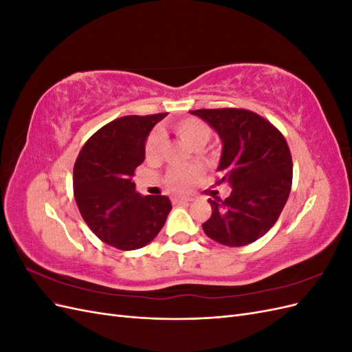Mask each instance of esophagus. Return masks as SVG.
Wrapping results in <instances>:
<instances>
[{
	"instance_id": "34e87169",
	"label": "esophagus",
	"mask_w": 352,
	"mask_h": 352,
	"mask_svg": "<svg viewBox=\"0 0 352 352\" xmlns=\"http://www.w3.org/2000/svg\"><path fill=\"white\" fill-rule=\"evenodd\" d=\"M173 204H186V202L192 201L190 198H184V197H177V198H173Z\"/></svg>"
}]
</instances>
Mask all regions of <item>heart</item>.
Masks as SVG:
<instances>
[{
  "label": "heart",
  "mask_w": 352,
  "mask_h": 352,
  "mask_svg": "<svg viewBox=\"0 0 352 352\" xmlns=\"http://www.w3.org/2000/svg\"><path fill=\"white\" fill-rule=\"evenodd\" d=\"M175 133L186 142L194 150H201L211 138V129L210 126L195 117H188V119L179 120L173 124ZM163 136L160 132L151 133L146 141V155L150 158L157 157L160 146H162ZM198 172L195 168H182L175 167L168 170V173L164 177V184L168 189L175 190V192H186V190L192 186L194 180L197 177Z\"/></svg>",
  "instance_id": "1"
}]
</instances>
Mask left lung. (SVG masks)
<instances>
[{"mask_svg": "<svg viewBox=\"0 0 352 352\" xmlns=\"http://www.w3.org/2000/svg\"><path fill=\"white\" fill-rule=\"evenodd\" d=\"M221 141L217 185L226 199L208 198L206 235L226 247H243L264 236L279 219L292 185V158L283 135L261 116L239 109L194 110Z\"/></svg>", "mask_w": 352, "mask_h": 352, "instance_id": "obj_1", "label": "left lung"}]
</instances>
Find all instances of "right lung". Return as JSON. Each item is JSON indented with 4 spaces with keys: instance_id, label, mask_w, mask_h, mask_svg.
I'll return each mask as SVG.
<instances>
[{
    "instance_id": "1",
    "label": "right lung",
    "mask_w": 352,
    "mask_h": 352,
    "mask_svg": "<svg viewBox=\"0 0 352 352\" xmlns=\"http://www.w3.org/2000/svg\"><path fill=\"white\" fill-rule=\"evenodd\" d=\"M167 113L126 116L95 132L73 168V192L89 229L122 251L150 243L164 226L172 202L164 195H141L132 177L145 160V142Z\"/></svg>"
}]
</instances>
